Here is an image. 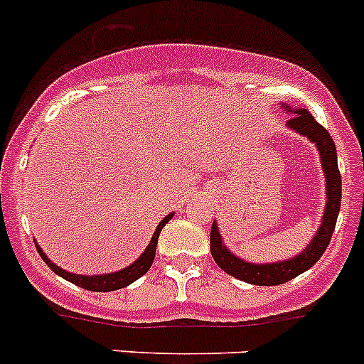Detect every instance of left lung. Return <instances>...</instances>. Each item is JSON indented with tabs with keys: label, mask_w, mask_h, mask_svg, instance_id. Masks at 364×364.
<instances>
[{
	"label": "left lung",
	"mask_w": 364,
	"mask_h": 364,
	"mask_svg": "<svg viewBox=\"0 0 364 364\" xmlns=\"http://www.w3.org/2000/svg\"><path fill=\"white\" fill-rule=\"evenodd\" d=\"M285 109H289V106H285ZM289 112H292V109H289ZM287 124H289V128L296 129V132L305 135L309 141L318 146L326 178L325 215H323L321 228L316 232L314 240L301 255L292 259H287V262L265 263V265H255V263L243 262V259L236 258L232 252H229V249L222 245L218 228L213 222L211 255L215 262L228 274L235 276L242 282L252 283V285H282V283L291 282L292 278H296L301 272L309 271L328 247L332 232L336 229V222H338L339 208H341V173H339L338 168L336 144L330 133L306 109H294V115L287 121Z\"/></svg>",
	"instance_id": "1"
}]
</instances>
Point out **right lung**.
Instances as JSON below:
<instances>
[{
    "mask_svg": "<svg viewBox=\"0 0 364 364\" xmlns=\"http://www.w3.org/2000/svg\"><path fill=\"white\" fill-rule=\"evenodd\" d=\"M171 218H173V215H168L164 220H162V222L159 223L156 231L153 232V238H151V242H149L148 249L142 252L141 258L136 259V262H133L129 267H126V269H122V271L112 272V274H102V276L72 274V272H66V271H63V269H59L58 265H53V263L46 258V255L41 251V247H39L38 243H36V247H38V252H39V256L43 258V262H45L46 265H48L50 269L55 272V274H59L61 278L68 279L70 283H75V285L81 287V289H86V291H93V292L119 291V289H122V287H128L129 283H133L135 279H139L141 276H144L146 272L149 271V267H151L153 259H155L156 242H159L160 231H162V228H164L166 223H168Z\"/></svg>",
    "mask_w": 364,
    "mask_h": 364,
    "instance_id": "right-lung-1",
    "label": "right lung"
}]
</instances>
